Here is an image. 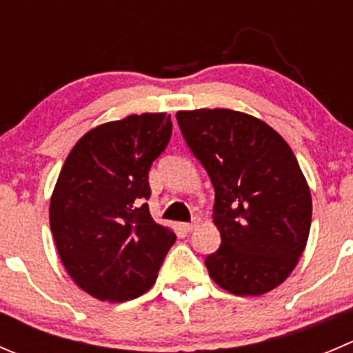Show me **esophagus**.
<instances>
[{
  "label": "esophagus",
  "mask_w": 353,
  "mask_h": 353,
  "mask_svg": "<svg viewBox=\"0 0 353 353\" xmlns=\"http://www.w3.org/2000/svg\"><path fill=\"white\" fill-rule=\"evenodd\" d=\"M196 225H198V219L194 217L193 221H191V222H184V224H183V229H184V231H186V232H191V231H193L194 228H196Z\"/></svg>",
  "instance_id": "1"
}]
</instances>
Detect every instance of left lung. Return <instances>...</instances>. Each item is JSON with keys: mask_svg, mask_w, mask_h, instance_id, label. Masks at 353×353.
Listing matches in <instances>:
<instances>
[{"mask_svg": "<svg viewBox=\"0 0 353 353\" xmlns=\"http://www.w3.org/2000/svg\"><path fill=\"white\" fill-rule=\"evenodd\" d=\"M183 138L215 191L221 246L205 259L229 293L262 295L281 285L305 250L312 198L288 143L241 112H177Z\"/></svg>", "mask_w": 353, "mask_h": 353, "instance_id": "obj_1", "label": "left lung"}]
</instances>
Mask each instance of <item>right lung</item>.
<instances>
[{"mask_svg": "<svg viewBox=\"0 0 353 353\" xmlns=\"http://www.w3.org/2000/svg\"><path fill=\"white\" fill-rule=\"evenodd\" d=\"M170 134V115H129L91 129L61 167L51 232L70 278L94 299L124 302L148 292L176 241L146 203L148 172Z\"/></svg>", "mask_w": 353, "mask_h": 353, "instance_id": "obj_1", "label": "right lung"}]
</instances>
